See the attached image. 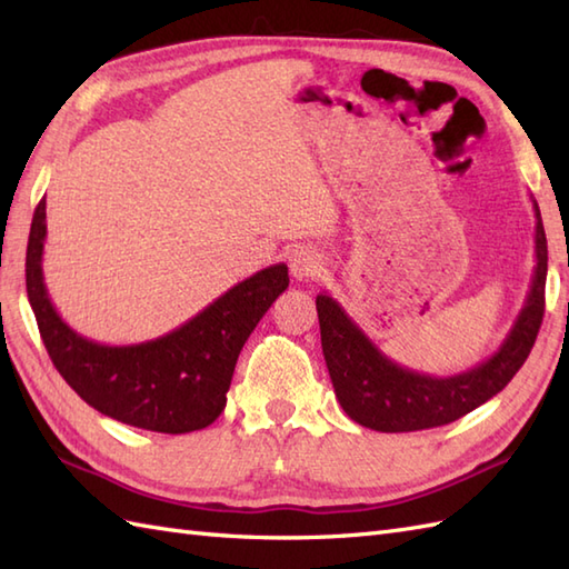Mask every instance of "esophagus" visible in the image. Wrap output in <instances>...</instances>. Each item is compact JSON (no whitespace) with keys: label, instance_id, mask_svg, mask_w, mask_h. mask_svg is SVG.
Returning <instances> with one entry per match:
<instances>
[{"label":"esophagus","instance_id":"1","mask_svg":"<svg viewBox=\"0 0 569 569\" xmlns=\"http://www.w3.org/2000/svg\"><path fill=\"white\" fill-rule=\"evenodd\" d=\"M288 266H291V273L298 281H308V278L318 276L322 269V257L312 247H298L288 257Z\"/></svg>","mask_w":569,"mask_h":569}]
</instances>
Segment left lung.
<instances>
[{"mask_svg":"<svg viewBox=\"0 0 569 569\" xmlns=\"http://www.w3.org/2000/svg\"><path fill=\"white\" fill-rule=\"evenodd\" d=\"M536 212V269L526 303L501 347L481 365L455 377H430L396 365L361 332L345 308L328 293L316 298L325 365L335 396L355 422L379 432H413L447 426L469 410L487 403L523 367L546 312L548 239L538 202Z\"/></svg>","mask_w":569,"mask_h":569,"instance_id":"left-lung-1","label":"left lung"}]
</instances>
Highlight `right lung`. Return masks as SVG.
<instances>
[{
	"label": "right lung",
	"instance_id": "right-lung-1",
	"mask_svg": "<svg viewBox=\"0 0 569 569\" xmlns=\"http://www.w3.org/2000/svg\"><path fill=\"white\" fill-rule=\"evenodd\" d=\"M46 200L33 212L27 293L53 367L84 403L153 432L208 428L227 406L241 347L288 288V266L273 263L229 288L173 332L139 345H100L58 316L43 283Z\"/></svg>",
	"mask_w": 569,
	"mask_h": 569
}]
</instances>
